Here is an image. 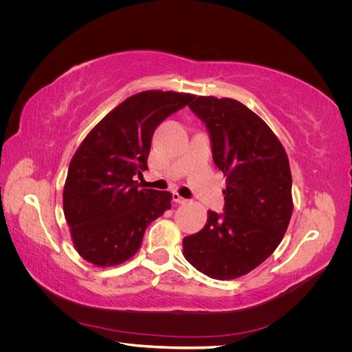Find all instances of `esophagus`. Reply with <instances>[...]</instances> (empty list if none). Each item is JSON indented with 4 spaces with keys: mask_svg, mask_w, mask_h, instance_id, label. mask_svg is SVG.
<instances>
[{
    "mask_svg": "<svg viewBox=\"0 0 352 352\" xmlns=\"http://www.w3.org/2000/svg\"><path fill=\"white\" fill-rule=\"evenodd\" d=\"M173 201L175 202H177V204H186V202H188V199H185V198H182V197H180L177 192H173Z\"/></svg>",
    "mask_w": 352,
    "mask_h": 352,
    "instance_id": "1",
    "label": "esophagus"
}]
</instances>
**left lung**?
Segmentation results:
<instances>
[{"label": "left lung", "instance_id": "1", "mask_svg": "<svg viewBox=\"0 0 352 352\" xmlns=\"http://www.w3.org/2000/svg\"><path fill=\"white\" fill-rule=\"evenodd\" d=\"M189 109L206 124L211 154L226 176L225 208L184 238V255L211 279H236L278 248L292 216V176L282 144L236 100L195 97Z\"/></svg>", "mask_w": 352, "mask_h": 352}]
</instances>
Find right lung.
<instances>
[{
    "mask_svg": "<svg viewBox=\"0 0 352 352\" xmlns=\"http://www.w3.org/2000/svg\"><path fill=\"white\" fill-rule=\"evenodd\" d=\"M195 97L144 91L110 111L74 153L63 192L72 239L82 258L120 264L141 248L145 229L172 207L167 190L141 189L155 127Z\"/></svg>",
    "mask_w": 352,
    "mask_h": 352,
    "instance_id": "right-lung-1",
    "label": "right lung"
}]
</instances>
